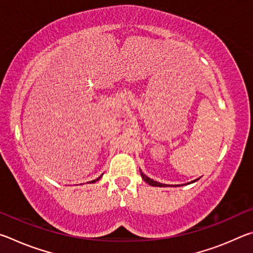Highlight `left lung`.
I'll use <instances>...</instances> for the list:
<instances>
[{"label": "left lung", "instance_id": "left-lung-1", "mask_svg": "<svg viewBox=\"0 0 253 253\" xmlns=\"http://www.w3.org/2000/svg\"><path fill=\"white\" fill-rule=\"evenodd\" d=\"M139 173H140V175H142V178L144 179L145 182H146L148 185H152V186H160V187H166V186H173V185H168V184H162V183H160V182H157V181H154V179H152V178H149L148 176H146V175H145L142 170L139 169ZM199 178H196V179H194V181H192L191 183H194V182H196L198 181ZM191 183H188V184H191ZM174 186H179V185H174Z\"/></svg>", "mask_w": 253, "mask_h": 253}]
</instances>
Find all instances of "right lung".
<instances>
[{"instance_id": "1", "label": "right lung", "mask_w": 253, "mask_h": 253, "mask_svg": "<svg viewBox=\"0 0 253 253\" xmlns=\"http://www.w3.org/2000/svg\"><path fill=\"white\" fill-rule=\"evenodd\" d=\"M101 176H102V174H101V175H100V176H99V177H98V178H96V179H93V181H90V182H88V183H89V184H92V183H96V182H97V181H99V179H100V178H101Z\"/></svg>"}]
</instances>
